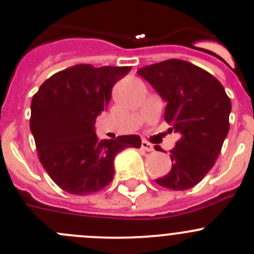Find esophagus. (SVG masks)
Listing matches in <instances>:
<instances>
[{
	"label": "esophagus",
	"mask_w": 254,
	"mask_h": 254,
	"mask_svg": "<svg viewBox=\"0 0 254 254\" xmlns=\"http://www.w3.org/2000/svg\"><path fill=\"white\" fill-rule=\"evenodd\" d=\"M141 148H143L144 150H146V151H153L154 150L153 144H150L149 141H146V140L141 141Z\"/></svg>",
	"instance_id": "1"
}]
</instances>
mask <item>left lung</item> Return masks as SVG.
Here are the masks:
<instances>
[{
	"instance_id": "left-lung-1",
	"label": "left lung",
	"mask_w": 254,
	"mask_h": 254,
	"mask_svg": "<svg viewBox=\"0 0 254 254\" xmlns=\"http://www.w3.org/2000/svg\"><path fill=\"white\" fill-rule=\"evenodd\" d=\"M138 73L167 101L165 122L181 134L170 150L172 169L155 182L172 190L193 188L219 155L229 131L231 99L212 73L188 61L170 59Z\"/></svg>"
}]
</instances>
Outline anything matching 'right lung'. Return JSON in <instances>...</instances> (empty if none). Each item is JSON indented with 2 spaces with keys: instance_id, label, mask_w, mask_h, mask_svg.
<instances>
[{
  "instance_id": "1",
  "label": "right lung",
  "mask_w": 254,
  "mask_h": 254,
  "mask_svg": "<svg viewBox=\"0 0 254 254\" xmlns=\"http://www.w3.org/2000/svg\"><path fill=\"white\" fill-rule=\"evenodd\" d=\"M130 70L79 64L54 73L34 95L30 127L39 159L63 190L75 195L101 190L113 181L116 154L140 148L138 135L101 140L94 130L113 86Z\"/></svg>"
}]
</instances>
